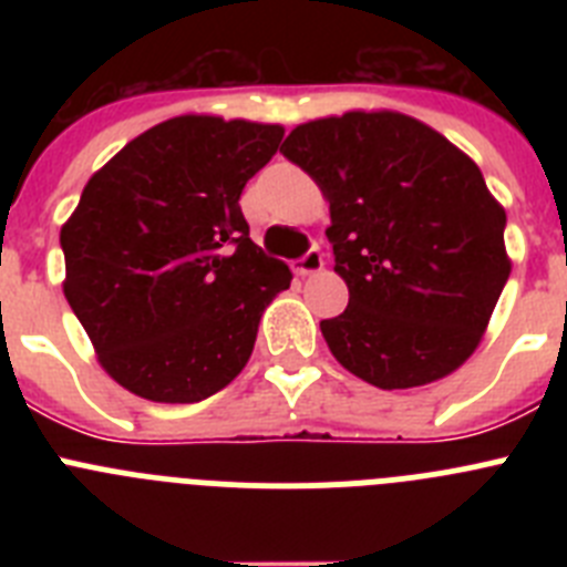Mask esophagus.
I'll list each match as a JSON object with an SVG mask.
<instances>
[{
    "instance_id": "obj_1",
    "label": "esophagus",
    "mask_w": 567,
    "mask_h": 567,
    "mask_svg": "<svg viewBox=\"0 0 567 567\" xmlns=\"http://www.w3.org/2000/svg\"><path fill=\"white\" fill-rule=\"evenodd\" d=\"M292 269L300 275V278H307V275L320 272V269H323V255H320L318 247H312L307 255H300V258L295 260Z\"/></svg>"
}]
</instances>
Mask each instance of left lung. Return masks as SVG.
<instances>
[{"label": "left lung", "instance_id": "obj_1", "mask_svg": "<svg viewBox=\"0 0 567 567\" xmlns=\"http://www.w3.org/2000/svg\"><path fill=\"white\" fill-rule=\"evenodd\" d=\"M280 153L327 195L343 315L320 332L378 389L452 374L483 340L511 272L505 209L445 135L392 110L298 124Z\"/></svg>", "mask_w": 567, "mask_h": 567}]
</instances>
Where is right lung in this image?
<instances>
[{
    "label": "right lung",
    "mask_w": 567,
    "mask_h": 567,
    "mask_svg": "<svg viewBox=\"0 0 567 567\" xmlns=\"http://www.w3.org/2000/svg\"><path fill=\"white\" fill-rule=\"evenodd\" d=\"M280 124L175 115L122 147L62 227L64 298L104 372L153 403L233 383L292 272L249 238L240 193Z\"/></svg>",
    "instance_id": "obj_1"
}]
</instances>
